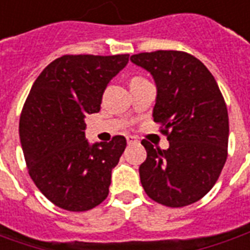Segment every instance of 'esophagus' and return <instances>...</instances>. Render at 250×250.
I'll return each instance as SVG.
<instances>
[{
    "label": "esophagus",
    "instance_id": "esophagus-1",
    "mask_svg": "<svg viewBox=\"0 0 250 250\" xmlns=\"http://www.w3.org/2000/svg\"><path fill=\"white\" fill-rule=\"evenodd\" d=\"M136 142H138V139H136L135 136H127V143H128V145H135Z\"/></svg>",
    "mask_w": 250,
    "mask_h": 250
}]
</instances>
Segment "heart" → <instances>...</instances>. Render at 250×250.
<instances>
[{"label":"heart","instance_id":"heart-1","mask_svg":"<svg viewBox=\"0 0 250 250\" xmlns=\"http://www.w3.org/2000/svg\"><path fill=\"white\" fill-rule=\"evenodd\" d=\"M134 79H141V77H134Z\"/></svg>","mask_w":250,"mask_h":250}]
</instances>
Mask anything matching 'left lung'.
<instances>
[{
    "label": "left lung",
    "mask_w": 250,
    "mask_h": 250,
    "mask_svg": "<svg viewBox=\"0 0 250 250\" xmlns=\"http://www.w3.org/2000/svg\"><path fill=\"white\" fill-rule=\"evenodd\" d=\"M157 84L154 122L163 125L167 150L142 142L147 158L139 167L142 186L155 202L182 208L209 193L228 158L229 118L225 100L210 71L181 51L131 56Z\"/></svg>",
    "instance_id": "obj_1"
}]
</instances>
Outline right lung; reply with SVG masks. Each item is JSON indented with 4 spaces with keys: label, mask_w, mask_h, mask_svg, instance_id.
Masks as SVG:
<instances>
[{
    "label": "right lung",
    "mask_w": 250,
    "mask_h": 250,
    "mask_svg": "<svg viewBox=\"0 0 250 250\" xmlns=\"http://www.w3.org/2000/svg\"><path fill=\"white\" fill-rule=\"evenodd\" d=\"M130 55H65L41 72L20 118V139L30 178L62 209L85 211L108 195L111 171L125 138L89 145L85 116L100 111L107 84Z\"/></svg>",
    "instance_id": "1"
}]
</instances>
